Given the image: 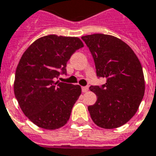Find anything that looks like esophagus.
<instances>
[{
    "mask_svg": "<svg viewBox=\"0 0 156 156\" xmlns=\"http://www.w3.org/2000/svg\"><path fill=\"white\" fill-rule=\"evenodd\" d=\"M81 90H82V91H83V92H87V90H89V87H81Z\"/></svg>",
    "mask_w": 156,
    "mask_h": 156,
    "instance_id": "1",
    "label": "esophagus"
}]
</instances>
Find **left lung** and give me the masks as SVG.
Instances as JSON below:
<instances>
[{"label": "left lung", "mask_w": 156, "mask_h": 156, "mask_svg": "<svg viewBox=\"0 0 156 156\" xmlns=\"http://www.w3.org/2000/svg\"><path fill=\"white\" fill-rule=\"evenodd\" d=\"M95 62L98 78L106 83L90 86L98 100L88 107L96 124L107 129L125 124L136 113L144 94V78L139 58L118 37L96 34L81 37Z\"/></svg>", "instance_id": "obj_1"}]
</instances>
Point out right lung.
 <instances>
[{
  "label": "right lung",
  "instance_id": "right-lung-1",
  "mask_svg": "<svg viewBox=\"0 0 156 156\" xmlns=\"http://www.w3.org/2000/svg\"><path fill=\"white\" fill-rule=\"evenodd\" d=\"M83 46L78 37L48 35L34 42L20 59L15 97L23 113L39 128L53 130L68 122L81 88L55 79L66 74L68 60Z\"/></svg>",
  "mask_w": 156,
  "mask_h": 156
}]
</instances>
